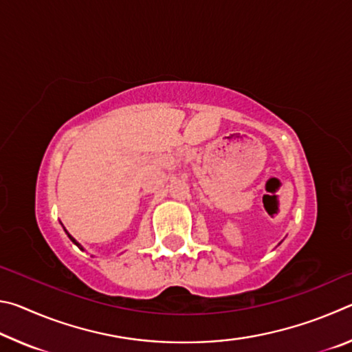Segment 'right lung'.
<instances>
[{
	"label": "right lung",
	"mask_w": 352,
	"mask_h": 352,
	"mask_svg": "<svg viewBox=\"0 0 352 352\" xmlns=\"http://www.w3.org/2000/svg\"><path fill=\"white\" fill-rule=\"evenodd\" d=\"M68 237H69V239H71V241H73V242H74V243H76V245H77V247H79V248H80V250H82V247H80V245H79V243H77V242H76V241H74V239H73V237H71V236H69V234H68Z\"/></svg>",
	"instance_id": "1"
}]
</instances>
